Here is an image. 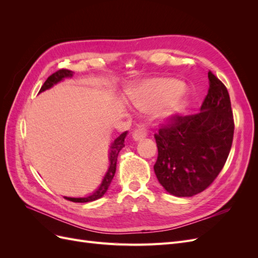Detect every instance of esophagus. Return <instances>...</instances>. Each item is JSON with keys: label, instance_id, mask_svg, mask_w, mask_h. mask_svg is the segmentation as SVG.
Here are the masks:
<instances>
[{"label": "esophagus", "instance_id": "esophagus-1", "mask_svg": "<svg viewBox=\"0 0 258 258\" xmlns=\"http://www.w3.org/2000/svg\"><path fill=\"white\" fill-rule=\"evenodd\" d=\"M146 136L147 132L144 124H139L138 128L134 131V134H132V138H134L135 141H142Z\"/></svg>", "mask_w": 258, "mask_h": 258}]
</instances>
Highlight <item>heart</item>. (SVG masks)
Returning <instances> with one entry per match:
<instances>
[{
    "label": "heart",
    "instance_id": "heart-1",
    "mask_svg": "<svg viewBox=\"0 0 258 258\" xmlns=\"http://www.w3.org/2000/svg\"><path fill=\"white\" fill-rule=\"evenodd\" d=\"M184 83L174 79H155L143 83L132 95V103L143 112L159 108L162 119H174L183 115L189 100L183 95Z\"/></svg>",
    "mask_w": 258,
    "mask_h": 258
}]
</instances>
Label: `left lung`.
Here are the masks:
<instances>
[{"instance_id":"8db88e82","label":"left lung","mask_w":258,"mask_h":258,"mask_svg":"<svg viewBox=\"0 0 258 258\" xmlns=\"http://www.w3.org/2000/svg\"><path fill=\"white\" fill-rule=\"evenodd\" d=\"M209 90L200 113L178 116L155 134L159 183L176 197H191L213 183L232 144L233 116L225 85L209 71Z\"/></svg>"}]
</instances>
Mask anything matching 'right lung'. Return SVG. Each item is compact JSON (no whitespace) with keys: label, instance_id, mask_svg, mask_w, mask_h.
Instances as JSON below:
<instances>
[{"label":"right lung","instance_id":"1","mask_svg":"<svg viewBox=\"0 0 258 258\" xmlns=\"http://www.w3.org/2000/svg\"><path fill=\"white\" fill-rule=\"evenodd\" d=\"M73 76V72L70 71V70L67 69H61L59 71L54 72L53 74H51L46 82L44 83V85L42 86V88L40 90V92H43L45 90H47L49 88H51L53 85H56L57 83L63 81L64 79H69V77ZM127 136V131L122 132V134L114 140V142L111 144L110 147V156H108V159H110V167H108L106 173L102 179V183L99 186V188L92 192L91 195L87 197H83V198H71V197H64L66 199L73 201V202H90V201H95L99 198H101L103 195L106 192L108 186H110L112 179L115 175L116 172V163H117V156H118L119 152L121 151V148L124 146V138Z\"/></svg>","mask_w":258,"mask_h":258}]
</instances>
